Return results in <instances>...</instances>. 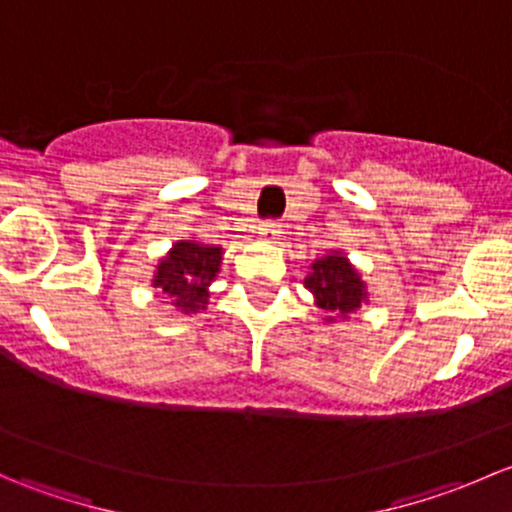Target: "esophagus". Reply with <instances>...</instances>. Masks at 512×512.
Listing matches in <instances>:
<instances>
[{"mask_svg":"<svg viewBox=\"0 0 512 512\" xmlns=\"http://www.w3.org/2000/svg\"><path fill=\"white\" fill-rule=\"evenodd\" d=\"M260 237L265 242H275V240H280V225L277 223H262L260 225Z\"/></svg>","mask_w":512,"mask_h":512,"instance_id":"esophagus-1","label":"esophagus"}]
</instances>
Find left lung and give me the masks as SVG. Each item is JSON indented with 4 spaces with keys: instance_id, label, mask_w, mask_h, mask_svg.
<instances>
[{
    "instance_id": "left-lung-1",
    "label": "left lung",
    "mask_w": 512,
    "mask_h": 512,
    "mask_svg": "<svg viewBox=\"0 0 512 512\" xmlns=\"http://www.w3.org/2000/svg\"><path fill=\"white\" fill-rule=\"evenodd\" d=\"M309 270L312 272L304 277V287L312 292L314 304L327 312L324 322H347L356 309L369 304L366 282L344 252L332 250L317 257Z\"/></svg>"
}]
</instances>
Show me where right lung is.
Returning a JSON list of instances; mask_svg holds the SVG:
<instances>
[{
  "mask_svg": "<svg viewBox=\"0 0 512 512\" xmlns=\"http://www.w3.org/2000/svg\"><path fill=\"white\" fill-rule=\"evenodd\" d=\"M223 247L203 245L198 240L173 242L165 257H160L153 272V287L183 314L208 309L210 285L223 265Z\"/></svg>",
  "mask_w": 512,
  "mask_h": 512,
  "instance_id": "add662e5",
  "label": "right lung"
}]
</instances>
